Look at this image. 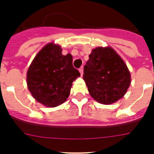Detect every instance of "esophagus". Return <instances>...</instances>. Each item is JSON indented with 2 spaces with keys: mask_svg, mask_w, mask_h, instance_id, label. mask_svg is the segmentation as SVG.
Wrapping results in <instances>:
<instances>
[{
  "mask_svg": "<svg viewBox=\"0 0 154 154\" xmlns=\"http://www.w3.org/2000/svg\"><path fill=\"white\" fill-rule=\"evenodd\" d=\"M79 72L80 74H81V75L82 76V75H83V66H82L79 69Z\"/></svg>",
  "mask_w": 154,
  "mask_h": 154,
  "instance_id": "1",
  "label": "esophagus"
}]
</instances>
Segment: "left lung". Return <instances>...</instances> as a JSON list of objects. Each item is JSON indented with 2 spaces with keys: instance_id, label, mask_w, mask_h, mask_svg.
Returning a JSON list of instances; mask_svg holds the SVG:
<instances>
[{
  "instance_id": "8db88e82",
  "label": "left lung",
  "mask_w": 154,
  "mask_h": 154,
  "mask_svg": "<svg viewBox=\"0 0 154 154\" xmlns=\"http://www.w3.org/2000/svg\"><path fill=\"white\" fill-rule=\"evenodd\" d=\"M89 57L84 66L83 79L91 96L106 105L123 97L131 79L121 57L110 47L96 48Z\"/></svg>"
}]
</instances>
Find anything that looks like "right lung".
Segmentation results:
<instances>
[{"label": "right lung", "instance_id": "add662e5", "mask_svg": "<svg viewBox=\"0 0 154 154\" xmlns=\"http://www.w3.org/2000/svg\"><path fill=\"white\" fill-rule=\"evenodd\" d=\"M58 45L49 43L39 51L27 72V84L33 97L48 107L58 106L67 99L73 81L80 73L72 56L63 55Z\"/></svg>", "mask_w": 154, "mask_h": 154}]
</instances>
